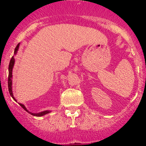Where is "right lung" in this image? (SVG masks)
<instances>
[{"label":"right lung","instance_id":"add662e5","mask_svg":"<svg viewBox=\"0 0 146 146\" xmlns=\"http://www.w3.org/2000/svg\"><path fill=\"white\" fill-rule=\"evenodd\" d=\"M19 47H20V43L18 44L17 45L16 48L15 49V52H14V55L12 56L11 58V60H10V63H9V77H8V87H9V94L11 95V97L14 99L15 101L17 102L16 99L14 97V95H13V92H12V70H13V68H14V65H15V55H17V51L19 50ZM20 106L23 108V109L25 110V111H27L28 113H29L30 114H31L32 115H34V116H37V117H39V116H43L44 115L47 114V113H50V110H44V111H42V112H40V113H33L31 112H29L27 110V108H25V105L23 104H21V103H19Z\"/></svg>","mask_w":146,"mask_h":146}]
</instances>
